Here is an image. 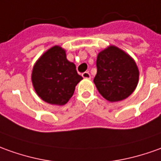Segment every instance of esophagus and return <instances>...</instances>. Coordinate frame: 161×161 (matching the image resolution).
I'll list each match as a JSON object with an SVG mask.
<instances>
[{
  "mask_svg": "<svg viewBox=\"0 0 161 161\" xmlns=\"http://www.w3.org/2000/svg\"><path fill=\"white\" fill-rule=\"evenodd\" d=\"M82 77L84 79H90L91 78V75H90V74L88 72H85V73L82 74Z\"/></svg>",
  "mask_w": 161,
  "mask_h": 161,
  "instance_id": "obj_1",
  "label": "esophagus"
}]
</instances>
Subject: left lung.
Wrapping results in <instances>:
<instances>
[{"label": "left lung", "mask_w": 161, "mask_h": 161, "mask_svg": "<svg viewBox=\"0 0 161 161\" xmlns=\"http://www.w3.org/2000/svg\"><path fill=\"white\" fill-rule=\"evenodd\" d=\"M96 66L94 82L100 94L108 102L126 99L137 87L139 72L136 62L115 45L98 53Z\"/></svg>", "instance_id": "obj_1"}]
</instances>
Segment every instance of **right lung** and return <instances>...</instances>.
<instances>
[{
	"mask_svg": "<svg viewBox=\"0 0 161 161\" xmlns=\"http://www.w3.org/2000/svg\"><path fill=\"white\" fill-rule=\"evenodd\" d=\"M81 80L75 65L67 60L66 51L58 45L47 50L36 60L31 74L36 95L55 105L66 104Z\"/></svg>",
	"mask_w": 161,
	"mask_h": 161,
	"instance_id": "1",
	"label": "right lung"
}]
</instances>
